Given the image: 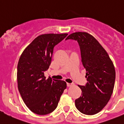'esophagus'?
<instances>
[{
	"instance_id": "obj_1",
	"label": "esophagus",
	"mask_w": 124,
	"mask_h": 124,
	"mask_svg": "<svg viewBox=\"0 0 124 124\" xmlns=\"http://www.w3.org/2000/svg\"><path fill=\"white\" fill-rule=\"evenodd\" d=\"M73 85V84L72 83H67V85L68 87H70V86H71V85Z\"/></svg>"
}]
</instances>
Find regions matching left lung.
<instances>
[{"mask_svg":"<svg viewBox=\"0 0 124 124\" xmlns=\"http://www.w3.org/2000/svg\"><path fill=\"white\" fill-rule=\"evenodd\" d=\"M79 44L83 65L86 70L85 85H78L81 95L75 106L86 115H93L105 107L113 93L116 78L114 65L107 52L93 36L87 32H75L65 40Z\"/></svg>","mask_w":124,"mask_h":124,"instance_id":"8db88e82","label":"left lung"}]
</instances>
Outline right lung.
I'll return each instance as SVG.
<instances>
[{"label":"right lung","mask_w":124,"mask_h":124,"mask_svg":"<svg viewBox=\"0 0 124 124\" xmlns=\"http://www.w3.org/2000/svg\"><path fill=\"white\" fill-rule=\"evenodd\" d=\"M67 33H48L38 36L21 55L17 67L18 90L29 109L39 115L52 113L67 87L64 81L49 77L44 72L51 63L54 46Z\"/></svg>","instance_id":"add662e5"}]
</instances>
